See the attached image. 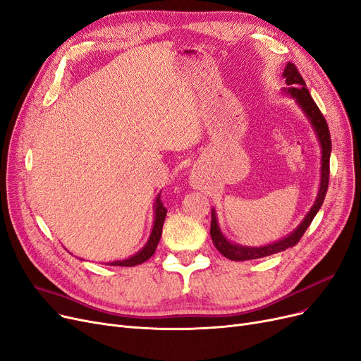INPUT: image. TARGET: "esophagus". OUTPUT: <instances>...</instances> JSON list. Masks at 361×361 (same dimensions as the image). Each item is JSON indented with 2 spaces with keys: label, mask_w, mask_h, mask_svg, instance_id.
Returning a JSON list of instances; mask_svg holds the SVG:
<instances>
[{
  "label": "esophagus",
  "mask_w": 361,
  "mask_h": 361,
  "mask_svg": "<svg viewBox=\"0 0 361 361\" xmlns=\"http://www.w3.org/2000/svg\"><path fill=\"white\" fill-rule=\"evenodd\" d=\"M203 176H201V173H198V171H194L192 175H191V179H190V183L192 185V186H195V188H198V186H201L203 185Z\"/></svg>",
  "instance_id": "esophagus-1"
}]
</instances>
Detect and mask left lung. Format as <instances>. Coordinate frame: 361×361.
<instances>
[{"label": "left lung", "mask_w": 361, "mask_h": 361, "mask_svg": "<svg viewBox=\"0 0 361 361\" xmlns=\"http://www.w3.org/2000/svg\"><path fill=\"white\" fill-rule=\"evenodd\" d=\"M283 78L286 80V87L281 89V93L286 96H290L298 108L304 112L307 120L310 121L312 130L315 133L317 140H319V145L322 149V167H320V185H319V192H317L314 204L311 206L310 212L305 214V218L300 221V224L292 231L290 234L286 237L265 244V246H243V244L234 243L228 240L224 233L221 231L218 214L216 210L212 209V226H210V235L214 247L218 249L225 257L231 259V261H250V259H259L271 256L274 253L283 252L289 247H293L295 244L304 235L308 226L311 225L315 214L319 213L326 192H327V185H329V161H330V152H331V139L329 133L327 123L320 112L319 106L315 105L314 99L311 97L308 89L305 87V81L300 77L299 71L296 66L290 62H287L284 71H283Z\"/></svg>", "instance_id": "left-lung-1"}]
</instances>
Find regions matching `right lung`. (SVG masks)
<instances>
[{"label": "right lung", "instance_id": "obj_1", "mask_svg": "<svg viewBox=\"0 0 361 361\" xmlns=\"http://www.w3.org/2000/svg\"><path fill=\"white\" fill-rule=\"evenodd\" d=\"M167 214V209L163 206L160 194L155 197V203H154V224H152V229L151 234L148 237V241L143 244V247L140 250H137L135 255L128 256L127 259H121V261H112L108 262L106 265H114V267H135L139 264H143L145 261L154 255L158 241L161 238V233H163V224L166 219Z\"/></svg>", "mask_w": 361, "mask_h": 361}]
</instances>
